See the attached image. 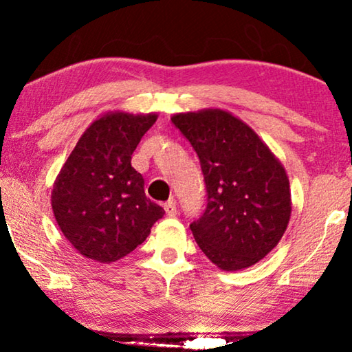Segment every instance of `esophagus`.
<instances>
[{
	"label": "esophagus",
	"mask_w": 352,
	"mask_h": 352,
	"mask_svg": "<svg viewBox=\"0 0 352 352\" xmlns=\"http://www.w3.org/2000/svg\"><path fill=\"white\" fill-rule=\"evenodd\" d=\"M164 211H166V214H168L169 217L177 216V201L174 199H169L164 204Z\"/></svg>",
	"instance_id": "1"
}]
</instances>
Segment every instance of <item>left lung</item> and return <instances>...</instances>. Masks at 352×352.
I'll return each mask as SVG.
<instances>
[{
	"instance_id": "8db88e82",
	"label": "left lung",
	"mask_w": 352,
	"mask_h": 352,
	"mask_svg": "<svg viewBox=\"0 0 352 352\" xmlns=\"http://www.w3.org/2000/svg\"><path fill=\"white\" fill-rule=\"evenodd\" d=\"M200 160L206 206L189 225L222 270L247 269L269 254L287 228L292 201L283 164L247 124L228 111L172 116Z\"/></svg>"
}]
</instances>
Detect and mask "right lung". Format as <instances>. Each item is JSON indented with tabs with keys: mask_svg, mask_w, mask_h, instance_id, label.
Listing matches in <instances>:
<instances>
[{
	"mask_svg": "<svg viewBox=\"0 0 352 352\" xmlns=\"http://www.w3.org/2000/svg\"><path fill=\"white\" fill-rule=\"evenodd\" d=\"M157 115L110 113L80 136L52 189V211L77 252L115 262L146 241L164 216L146 197L144 178L132 168V153Z\"/></svg>",
	"mask_w": 352,
	"mask_h": 352,
	"instance_id": "right-lung-1",
	"label": "right lung"
}]
</instances>
